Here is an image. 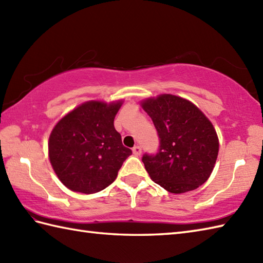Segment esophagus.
<instances>
[{"mask_svg":"<svg viewBox=\"0 0 263 263\" xmlns=\"http://www.w3.org/2000/svg\"><path fill=\"white\" fill-rule=\"evenodd\" d=\"M132 153L135 156H140L141 155V147L140 146H136L132 148Z\"/></svg>","mask_w":263,"mask_h":263,"instance_id":"obj_1","label":"esophagus"}]
</instances>
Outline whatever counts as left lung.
I'll return each instance as SVG.
<instances>
[{
    "mask_svg": "<svg viewBox=\"0 0 263 263\" xmlns=\"http://www.w3.org/2000/svg\"><path fill=\"white\" fill-rule=\"evenodd\" d=\"M152 117L160 146L142 161L150 178L174 194L198 189L216 165L219 140L210 120L190 100L161 93L140 102Z\"/></svg>",
    "mask_w": 263,
    "mask_h": 263,
    "instance_id": "1",
    "label": "left lung"
}]
</instances>
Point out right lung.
I'll use <instances>...</instances> for the list:
<instances>
[{"label": "right lung", "instance_id": "1", "mask_svg": "<svg viewBox=\"0 0 263 263\" xmlns=\"http://www.w3.org/2000/svg\"><path fill=\"white\" fill-rule=\"evenodd\" d=\"M123 102L89 100L53 127L48 139L49 161L59 180L71 191H102L115 181L123 161L132 154L114 127Z\"/></svg>", "mask_w": 263, "mask_h": 263}]
</instances>
